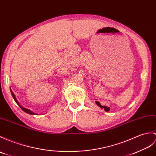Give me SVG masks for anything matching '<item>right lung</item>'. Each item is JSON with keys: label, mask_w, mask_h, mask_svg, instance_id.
Segmentation results:
<instances>
[{"label": "right lung", "mask_w": 156, "mask_h": 156, "mask_svg": "<svg viewBox=\"0 0 156 156\" xmlns=\"http://www.w3.org/2000/svg\"><path fill=\"white\" fill-rule=\"evenodd\" d=\"M10 92H11V94H12V98H14V101H15L16 103L18 105H19V106H20V108H21L22 110H23L24 112H27V113H28V114H35V113H34V112H32L30 111V110H28V109H27V108H23V106H20V104L19 103V102H18V101H17V100H16V97H15V95L14 94V93H13V92L12 91L11 89H10Z\"/></svg>", "instance_id": "right-lung-1"}]
</instances>
